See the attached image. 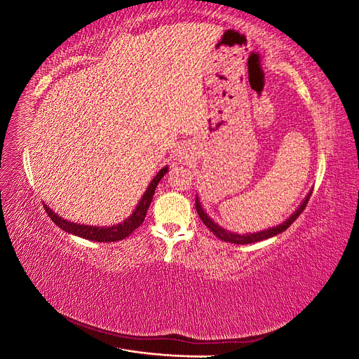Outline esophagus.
Wrapping results in <instances>:
<instances>
[{
    "instance_id": "1",
    "label": "esophagus",
    "mask_w": 359,
    "mask_h": 359,
    "mask_svg": "<svg viewBox=\"0 0 359 359\" xmlns=\"http://www.w3.org/2000/svg\"><path fill=\"white\" fill-rule=\"evenodd\" d=\"M180 158H181V160L189 158V153H187L186 149H181V151H180Z\"/></svg>"
}]
</instances>
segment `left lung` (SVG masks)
<instances>
[{
	"mask_svg": "<svg viewBox=\"0 0 359 359\" xmlns=\"http://www.w3.org/2000/svg\"><path fill=\"white\" fill-rule=\"evenodd\" d=\"M309 199H310V194L306 198V201H304L301 203L299 208L297 210V212H293L289 219L285 222L278 224L277 227H273V229H266V231H262V232H257V233H248V235H238V233H232V232H227L224 229H222L220 226H217L208 215H206V212L202 210V206L199 203V201L196 199V211L201 217V220L203 222V224L208 227V229L219 238V240L222 241H226V243H232V244H252V243H257V241H262V240H268V238L271 236H276L278 233H281L283 231H286L287 227L295 222L298 217L301 215V212L306 210V206L309 203Z\"/></svg>",
	"mask_w": 359,
	"mask_h": 359,
	"instance_id": "left-lung-1",
	"label": "left lung"
}]
</instances>
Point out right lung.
<instances>
[{
	"label": "right lung",
	"mask_w": 359,
	"mask_h": 359,
	"mask_svg": "<svg viewBox=\"0 0 359 359\" xmlns=\"http://www.w3.org/2000/svg\"><path fill=\"white\" fill-rule=\"evenodd\" d=\"M168 168H163L156 178L151 181L149 187L147 189V191L144 193L142 199L137 203L135 212L128 217L126 222H123L121 224H116L112 227H94V226H85V224H76V223H70L67 220L61 219L60 215H57L55 212H52L48 206L45 208V211L48 212V215L52 219V222L55 223L57 226H60L62 231H66L69 233L78 235L81 238H85V240H91V241H99V243H114V241H119L124 240L130 233H132L135 229L144 223L147 211L151 205V201H153L154 191L157 184L160 182V180L166 175Z\"/></svg>",
	"instance_id": "1"
}]
</instances>
